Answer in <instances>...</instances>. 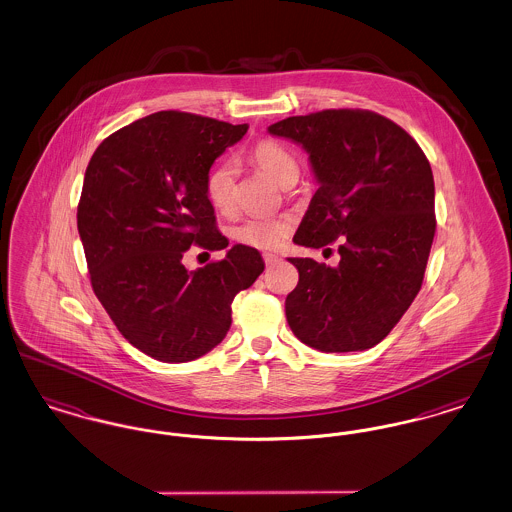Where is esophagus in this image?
Wrapping results in <instances>:
<instances>
[{
	"instance_id": "esophagus-1",
	"label": "esophagus",
	"mask_w": 512,
	"mask_h": 512,
	"mask_svg": "<svg viewBox=\"0 0 512 512\" xmlns=\"http://www.w3.org/2000/svg\"><path fill=\"white\" fill-rule=\"evenodd\" d=\"M263 259H265V265H267V267H272V265H276V263L280 261V257L274 255V253H263Z\"/></svg>"
}]
</instances>
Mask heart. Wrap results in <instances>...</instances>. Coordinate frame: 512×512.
Masks as SVG:
<instances>
[{
    "label": "heart",
    "mask_w": 512,
    "mask_h": 512,
    "mask_svg": "<svg viewBox=\"0 0 512 512\" xmlns=\"http://www.w3.org/2000/svg\"><path fill=\"white\" fill-rule=\"evenodd\" d=\"M251 157L280 186L297 174V161L292 151L274 140L259 142L253 147ZM205 194L222 213H230L234 209L236 165L232 159H222L209 171L205 180ZM290 230V220L284 217H249L234 228V238L238 244L255 249H276L286 242Z\"/></svg>",
    "instance_id": "1"
}]
</instances>
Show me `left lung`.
<instances>
[{
	"label": "left lung",
	"mask_w": 512,
	"mask_h": 512,
	"mask_svg": "<svg viewBox=\"0 0 512 512\" xmlns=\"http://www.w3.org/2000/svg\"><path fill=\"white\" fill-rule=\"evenodd\" d=\"M303 146L317 194L293 242H338L340 265L288 259L299 282L286 297L297 340L324 353L384 340L420 292L436 234L434 176L424 151L395 122L363 109H326L268 126Z\"/></svg>",
	"instance_id": "left-lung-1"
}]
</instances>
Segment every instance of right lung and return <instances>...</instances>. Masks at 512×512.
<instances>
[{"instance_id": "right-lung-1", "label": "right lung", "mask_w": 512, "mask_h": 512, "mask_svg": "<svg viewBox=\"0 0 512 512\" xmlns=\"http://www.w3.org/2000/svg\"><path fill=\"white\" fill-rule=\"evenodd\" d=\"M247 124L159 111L105 138L78 203V234L103 309L136 349L188 363L224 340L232 301L265 270L257 249L234 245L222 261L186 270L197 245L224 249L205 180Z\"/></svg>"}]
</instances>
